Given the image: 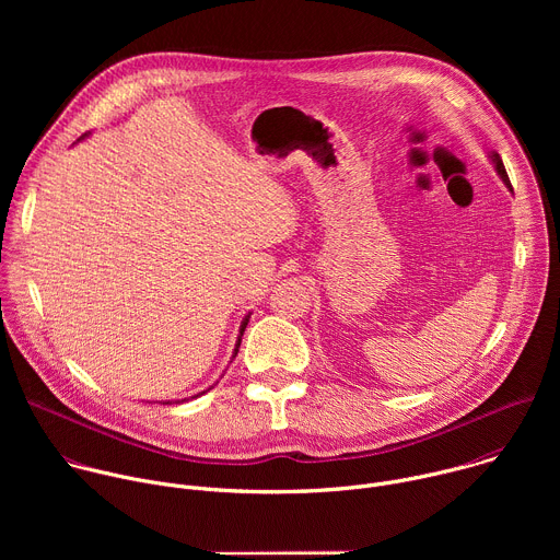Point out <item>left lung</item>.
I'll return each mask as SVG.
<instances>
[{"label": "left lung", "instance_id": "left-lung-1", "mask_svg": "<svg viewBox=\"0 0 560 560\" xmlns=\"http://www.w3.org/2000/svg\"><path fill=\"white\" fill-rule=\"evenodd\" d=\"M488 159H490V164L494 166V171H497V175L501 177V182L505 184V188L514 195V190H512V184H510V177H508V173H505V166H503V162H501V154L497 152V150H492L490 154H488Z\"/></svg>", "mask_w": 560, "mask_h": 560}]
</instances>
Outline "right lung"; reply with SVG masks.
I'll list each match as a JSON object with an SVG mask.
<instances>
[{
    "instance_id": "obj_1",
    "label": "right lung",
    "mask_w": 560,
    "mask_h": 560,
    "mask_svg": "<svg viewBox=\"0 0 560 560\" xmlns=\"http://www.w3.org/2000/svg\"><path fill=\"white\" fill-rule=\"evenodd\" d=\"M84 137H89V135H82V137H79L77 141H82ZM250 314H253V312H248V314L244 316V322H242V326H238V337H236V343H234V350H232V359L236 357V352H238V346H242V337H244V332H246V326H248V322H250ZM212 385H214V383H212ZM212 385H210L208 389H212ZM208 389H203V392H199V394H195V396H190V398H197V396L206 394ZM184 401H186V398H182V401H179V404H184ZM166 404H173V401H166ZM175 404H177V401H175Z\"/></svg>"
}]
</instances>
